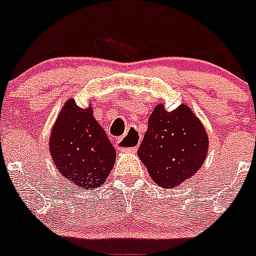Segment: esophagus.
I'll use <instances>...</instances> for the list:
<instances>
[{"label": "esophagus", "mask_w": 256, "mask_h": 256, "mask_svg": "<svg viewBox=\"0 0 256 256\" xmlns=\"http://www.w3.org/2000/svg\"><path fill=\"white\" fill-rule=\"evenodd\" d=\"M140 144V137L137 132L134 130H130V132L124 134L123 137L118 138L116 146L118 148H122L124 151H136L138 148Z\"/></svg>", "instance_id": "1"}]
</instances>
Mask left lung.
I'll use <instances>...</instances> for the list:
<instances>
[{"label":"left lung","instance_id":"1","mask_svg":"<svg viewBox=\"0 0 256 256\" xmlns=\"http://www.w3.org/2000/svg\"><path fill=\"white\" fill-rule=\"evenodd\" d=\"M148 126L138 156L156 184L173 188L196 174L206 159L209 140L188 106L166 112L160 104L148 118Z\"/></svg>","mask_w":256,"mask_h":256}]
</instances>
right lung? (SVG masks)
Returning a JSON list of instances; mask_svg holds the SVG:
<instances>
[{
    "label": "right lung",
    "mask_w": 256,
    "mask_h": 256,
    "mask_svg": "<svg viewBox=\"0 0 256 256\" xmlns=\"http://www.w3.org/2000/svg\"><path fill=\"white\" fill-rule=\"evenodd\" d=\"M50 154L56 168L76 190L98 188L114 166L116 152L92 108L69 98L51 130Z\"/></svg>",
    "instance_id": "obj_1"
}]
</instances>
